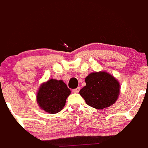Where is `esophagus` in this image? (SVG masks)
Instances as JSON below:
<instances>
[{
	"mask_svg": "<svg viewBox=\"0 0 148 148\" xmlns=\"http://www.w3.org/2000/svg\"><path fill=\"white\" fill-rule=\"evenodd\" d=\"M79 90H80L79 87H77V88H76V89H74V90H73V92H75V93H78L79 92Z\"/></svg>",
	"mask_w": 148,
	"mask_h": 148,
	"instance_id": "obj_1",
	"label": "esophagus"
}]
</instances>
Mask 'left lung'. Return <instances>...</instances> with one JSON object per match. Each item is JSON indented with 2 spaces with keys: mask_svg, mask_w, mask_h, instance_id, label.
Wrapping results in <instances>:
<instances>
[{
  "mask_svg": "<svg viewBox=\"0 0 148 148\" xmlns=\"http://www.w3.org/2000/svg\"><path fill=\"white\" fill-rule=\"evenodd\" d=\"M86 85L79 94L86 103L96 109H103L116 103L120 93L118 80L106 71L93 72L85 78Z\"/></svg>",
  "mask_w": 148,
  "mask_h": 148,
  "instance_id": "obj_1",
  "label": "left lung"
}]
</instances>
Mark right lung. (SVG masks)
Returning <instances> with one entry per match:
<instances>
[{
	"label": "right lung",
	"mask_w": 148,
	"mask_h": 148,
	"mask_svg": "<svg viewBox=\"0 0 148 148\" xmlns=\"http://www.w3.org/2000/svg\"><path fill=\"white\" fill-rule=\"evenodd\" d=\"M71 90L62 80L51 79L42 83L37 94L38 106L49 114H56L64 107Z\"/></svg>",
	"instance_id": "1"
}]
</instances>
